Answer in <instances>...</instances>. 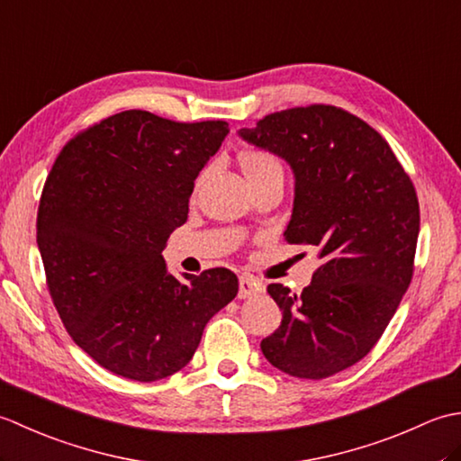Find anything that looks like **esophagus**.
Returning <instances> with one entry per match:
<instances>
[{
  "label": "esophagus",
  "instance_id": "obj_1",
  "mask_svg": "<svg viewBox=\"0 0 461 461\" xmlns=\"http://www.w3.org/2000/svg\"><path fill=\"white\" fill-rule=\"evenodd\" d=\"M261 291H263V285L258 279H253L249 276L240 277V291H238L240 299H249L253 295H258V293H261Z\"/></svg>",
  "mask_w": 461,
  "mask_h": 461
}]
</instances>
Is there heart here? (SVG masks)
<instances>
[{"mask_svg": "<svg viewBox=\"0 0 461 461\" xmlns=\"http://www.w3.org/2000/svg\"><path fill=\"white\" fill-rule=\"evenodd\" d=\"M238 160H240L243 174H246L249 185H256L263 180L273 178V176H283V166H281L279 158L266 149L241 150ZM200 182H202V178H198V185H200Z\"/></svg>", "mask_w": 461, "mask_h": 461, "instance_id": "1", "label": "heart"}]
</instances>
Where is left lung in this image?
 Segmentation results:
<instances>
[{
    "mask_svg": "<svg viewBox=\"0 0 461 461\" xmlns=\"http://www.w3.org/2000/svg\"><path fill=\"white\" fill-rule=\"evenodd\" d=\"M240 134L291 164L285 241L315 246L322 261L301 295L281 283L267 287L283 319L261 350L291 376H332L368 355L412 281L416 188L388 142L339 106L271 113Z\"/></svg>",
    "mask_w": 461,
    "mask_h": 461,
    "instance_id": "8db88e82",
    "label": "left lung"
}]
</instances>
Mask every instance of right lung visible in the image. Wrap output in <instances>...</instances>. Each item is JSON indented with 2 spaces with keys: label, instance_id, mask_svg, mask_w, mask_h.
<instances>
[{
  "label": "right lung",
  "instance_id": "add662e5",
  "mask_svg": "<svg viewBox=\"0 0 461 461\" xmlns=\"http://www.w3.org/2000/svg\"><path fill=\"white\" fill-rule=\"evenodd\" d=\"M228 132L225 121L124 111L77 132L47 176L37 246L49 295L71 339L114 375L172 376L238 295L230 269L176 279L162 258L188 220L195 176Z\"/></svg>",
  "mask_w": 461,
  "mask_h": 461
}]
</instances>
